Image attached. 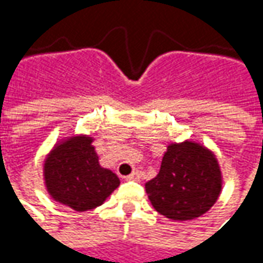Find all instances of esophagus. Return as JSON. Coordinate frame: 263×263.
Returning a JSON list of instances; mask_svg holds the SVG:
<instances>
[{
	"mask_svg": "<svg viewBox=\"0 0 263 263\" xmlns=\"http://www.w3.org/2000/svg\"><path fill=\"white\" fill-rule=\"evenodd\" d=\"M125 179L126 180H132V182H138V180L141 179V172H138V171L132 172L131 175H128Z\"/></svg>",
	"mask_w": 263,
	"mask_h": 263,
	"instance_id": "1",
	"label": "esophagus"
}]
</instances>
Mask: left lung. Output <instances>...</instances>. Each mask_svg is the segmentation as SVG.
Returning <instances> with one entry per match:
<instances>
[{
	"mask_svg": "<svg viewBox=\"0 0 263 263\" xmlns=\"http://www.w3.org/2000/svg\"><path fill=\"white\" fill-rule=\"evenodd\" d=\"M145 189L158 213L171 220H193L217 201L220 167L214 155L197 143H172L158 176Z\"/></svg>",
	"mask_w": 263,
	"mask_h": 263,
	"instance_id": "obj_1",
	"label": "left lung"
}]
</instances>
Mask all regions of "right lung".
I'll use <instances>...</instances> for the list:
<instances>
[{"label": "right lung", "instance_id": "right-lung-1", "mask_svg": "<svg viewBox=\"0 0 263 263\" xmlns=\"http://www.w3.org/2000/svg\"><path fill=\"white\" fill-rule=\"evenodd\" d=\"M91 142L88 137L70 138L45 163L49 193L76 211L96 209L120 186L115 173L98 165Z\"/></svg>", "mask_w": 263, "mask_h": 263}]
</instances>
